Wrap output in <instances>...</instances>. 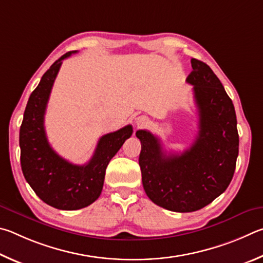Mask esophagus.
<instances>
[{"instance_id":"34e87169","label":"esophagus","mask_w":263,"mask_h":263,"mask_svg":"<svg viewBox=\"0 0 263 263\" xmlns=\"http://www.w3.org/2000/svg\"><path fill=\"white\" fill-rule=\"evenodd\" d=\"M148 122H149V120L146 117H139L135 119L136 126H139V127H143V126H145V124H148Z\"/></svg>"}]
</instances>
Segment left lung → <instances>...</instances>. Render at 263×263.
Listing matches in <instances>:
<instances>
[{
  "label": "left lung",
  "instance_id": "8db88e82",
  "mask_svg": "<svg viewBox=\"0 0 263 263\" xmlns=\"http://www.w3.org/2000/svg\"><path fill=\"white\" fill-rule=\"evenodd\" d=\"M193 85L199 109V133L182 154L164 153L157 136L137 130L139 164L149 199L162 208L192 213L211 203L232 180L239 153L237 117L232 100L208 64L191 60Z\"/></svg>",
  "mask_w": 263,
  "mask_h": 263
}]
</instances>
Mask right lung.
I'll return each mask as SVG.
<instances>
[{
    "instance_id": "1",
    "label": "right lung",
    "mask_w": 263,
    "mask_h": 263,
    "mask_svg": "<svg viewBox=\"0 0 263 263\" xmlns=\"http://www.w3.org/2000/svg\"><path fill=\"white\" fill-rule=\"evenodd\" d=\"M68 52L41 77L27 101L20 130L21 166L26 181L45 203L60 210L85 208L98 199L109 160L133 134L130 124L100 137L92 158L75 165L59 156L46 136L44 120L50 91Z\"/></svg>"
}]
</instances>
